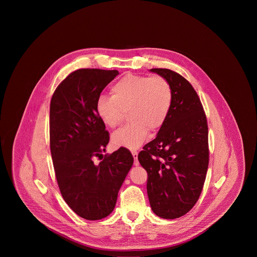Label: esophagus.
<instances>
[{
    "instance_id": "obj_1",
    "label": "esophagus",
    "mask_w": 257,
    "mask_h": 257,
    "mask_svg": "<svg viewBox=\"0 0 257 257\" xmlns=\"http://www.w3.org/2000/svg\"><path fill=\"white\" fill-rule=\"evenodd\" d=\"M132 156L134 158V165L138 166L139 162H138V153L137 152H132Z\"/></svg>"
}]
</instances>
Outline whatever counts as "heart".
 <instances>
[{"label": "heart", "instance_id": "obj_1", "mask_svg": "<svg viewBox=\"0 0 257 257\" xmlns=\"http://www.w3.org/2000/svg\"><path fill=\"white\" fill-rule=\"evenodd\" d=\"M112 97L100 95L96 101V114L108 128L121 124L129 113L131 124L112 136L117 148L137 150L145 142L150 129L159 131L168 120L173 104V88L161 75L126 74L111 88Z\"/></svg>", "mask_w": 257, "mask_h": 257}]
</instances>
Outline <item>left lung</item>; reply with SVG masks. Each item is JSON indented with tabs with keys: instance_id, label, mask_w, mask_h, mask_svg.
Wrapping results in <instances>:
<instances>
[{
	"instance_id": "left-lung-1",
	"label": "left lung",
	"mask_w": 257,
	"mask_h": 257,
	"mask_svg": "<svg viewBox=\"0 0 257 257\" xmlns=\"http://www.w3.org/2000/svg\"><path fill=\"white\" fill-rule=\"evenodd\" d=\"M169 80L173 104L157 137L138 155L148 172V195L153 211L173 219L197 202L206 177L209 151L206 116L188 80L170 69L151 70Z\"/></svg>"
}]
</instances>
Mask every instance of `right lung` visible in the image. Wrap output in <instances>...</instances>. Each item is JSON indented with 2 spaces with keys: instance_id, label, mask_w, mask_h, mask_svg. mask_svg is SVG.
I'll return each instance as SVG.
<instances>
[{
  "instance_id": "obj_1",
  "label": "right lung",
  "mask_w": 257,
  "mask_h": 257,
  "mask_svg": "<svg viewBox=\"0 0 257 257\" xmlns=\"http://www.w3.org/2000/svg\"><path fill=\"white\" fill-rule=\"evenodd\" d=\"M117 70L79 69L56 88L50 106V148L60 192L79 216L95 221L107 216L133 165L120 148L95 165L109 140L96 114V101Z\"/></svg>"
}]
</instances>
